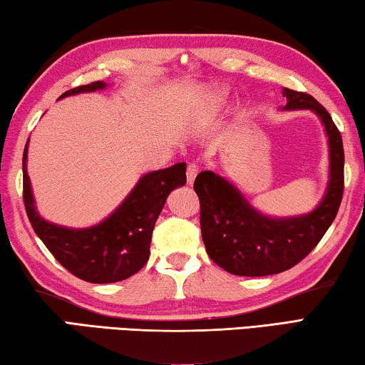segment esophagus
Instances as JSON below:
<instances>
[{"label": "esophagus", "mask_w": 365, "mask_h": 365, "mask_svg": "<svg viewBox=\"0 0 365 365\" xmlns=\"http://www.w3.org/2000/svg\"><path fill=\"white\" fill-rule=\"evenodd\" d=\"M196 175H197V165L190 164L188 168H187V183L188 185H193Z\"/></svg>", "instance_id": "34e87169"}]
</instances>
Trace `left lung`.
Segmentation results:
<instances>
[{
    "instance_id": "1",
    "label": "left lung",
    "mask_w": 365,
    "mask_h": 365,
    "mask_svg": "<svg viewBox=\"0 0 365 365\" xmlns=\"http://www.w3.org/2000/svg\"><path fill=\"white\" fill-rule=\"evenodd\" d=\"M283 110L309 109L319 115L329 138V185L314 211L294 217L259 212L225 177L197 174L195 191L201 202V233L212 261L233 275L264 277L292 269L316 248L335 220L344 190L341 133L330 114L311 95L283 88Z\"/></svg>"
}]
</instances>
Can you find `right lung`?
Returning <instances> with one entry per match:
<instances>
[{
	"label": "right lung",
	"mask_w": 365,
	"mask_h": 365,
	"mask_svg": "<svg viewBox=\"0 0 365 365\" xmlns=\"http://www.w3.org/2000/svg\"><path fill=\"white\" fill-rule=\"evenodd\" d=\"M106 82H93L72 88L59 96L104 90ZM27 148L24 150V205L35 233L56 261L78 279L90 283L125 280L150 259L151 235L165 200L172 190L187 183V164L145 174L120 206L100 224L86 228H69L51 224L35 207L32 185L27 174Z\"/></svg>",
	"instance_id": "obj_1"
}]
</instances>
